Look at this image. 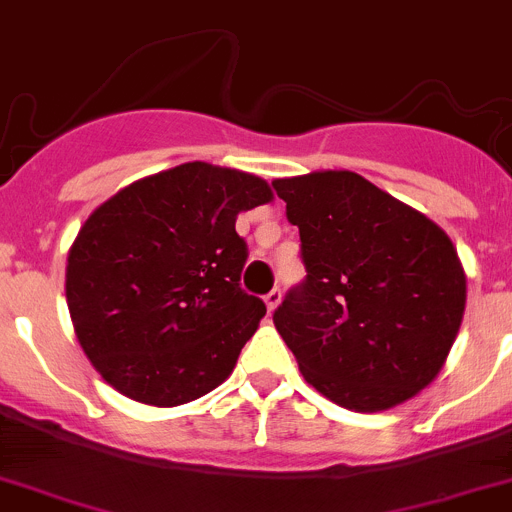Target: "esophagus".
Returning a JSON list of instances; mask_svg holds the SVG:
<instances>
[{
	"label": "esophagus",
	"instance_id": "esophagus-1",
	"mask_svg": "<svg viewBox=\"0 0 512 512\" xmlns=\"http://www.w3.org/2000/svg\"><path fill=\"white\" fill-rule=\"evenodd\" d=\"M280 300H283V290H280V288H272L270 293L265 295L267 310H270V313H272V310H275V308H278V305H280Z\"/></svg>",
	"mask_w": 512,
	"mask_h": 512
}]
</instances>
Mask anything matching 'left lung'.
<instances>
[{
    "label": "left lung",
    "mask_w": 512,
    "mask_h": 512,
    "mask_svg": "<svg viewBox=\"0 0 512 512\" xmlns=\"http://www.w3.org/2000/svg\"><path fill=\"white\" fill-rule=\"evenodd\" d=\"M272 189L308 272L272 321L305 381L353 412L412 399L442 371L465 313L452 240L353 171L275 179Z\"/></svg>",
    "instance_id": "left-lung-1"
}]
</instances>
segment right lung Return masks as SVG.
<instances>
[{
	"instance_id": "obj_1",
	"label": "right lung",
	"mask_w": 512,
	"mask_h": 512,
	"mask_svg": "<svg viewBox=\"0 0 512 512\" xmlns=\"http://www.w3.org/2000/svg\"><path fill=\"white\" fill-rule=\"evenodd\" d=\"M270 199L260 176L191 161L133 181L85 219L65 295L113 389L179 407L232 374L267 310L240 288L247 242L234 222Z\"/></svg>"
}]
</instances>
